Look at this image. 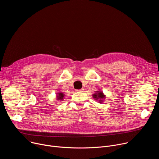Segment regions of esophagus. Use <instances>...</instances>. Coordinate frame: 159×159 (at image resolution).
I'll use <instances>...</instances> for the list:
<instances>
[{"label": "esophagus", "instance_id": "34e87169", "mask_svg": "<svg viewBox=\"0 0 159 159\" xmlns=\"http://www.w3.org/2000/svg\"><path fill=\"white\" fill-rule=\"evenodd\" d=\"M77 92H83L84 91V89H78L76 90Z\"/></svg>", "mask_w": 159, "mask_h": 159}]
</instances>
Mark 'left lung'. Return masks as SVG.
<instances>
[{"label": "left lung", "instance_id": "8db88e82", "mask_svg": "<svg viewBox=\"0 0 159 159\" xmlns=\"http://www.w3.org/2000/svg\"><path fill=\"white\" fill-rule=\"evenodd\" d=\"M93 97L96 101H98L100 104L103 103V101L106 99V95L103 93L101 90H98V91H96V93L93 94Z\"/></svg>", "mask_w": 159, "mask_h": 159}]
</instances>
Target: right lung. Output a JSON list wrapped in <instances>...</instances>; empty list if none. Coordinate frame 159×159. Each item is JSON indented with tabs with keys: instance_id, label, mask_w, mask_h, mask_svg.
Listing matches in <instances>:
<instances>
[{
	"instance_id": "right-lung-1",
	"label": "right lung",
	"mask_w": 159,
	"mask_h": 159,
	"mask_svg": "<svg viewBox=\"0 0 159 159\" xmlns=\"http://www.w3.org/2000/svg\"><path fill=\"white\" fill-rule=\"evenodd\" d=\"M65 94L63 92H59L56 94V99L60 101H63L64 100Z\"/></svg>"
}]
</instances>
